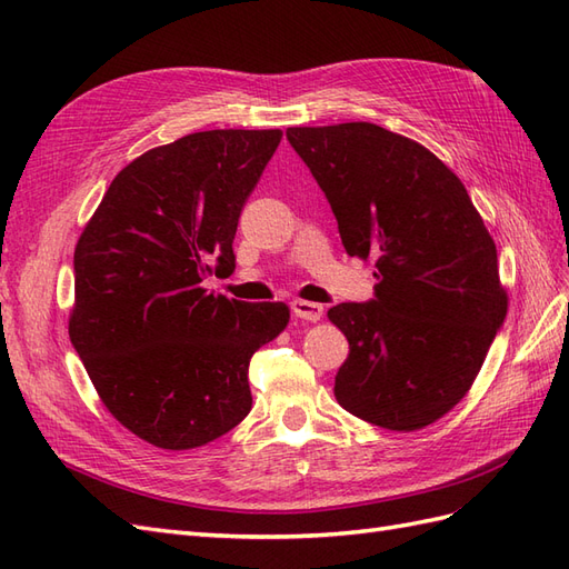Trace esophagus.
I'll list each match as a JSON object with an SVG mask.
<instances>
[{"label": "esophagus", "instance_id": "obj_1", "mask_svg": "<svg viewBox=\"0 0 569 569\" xmlns=\"http://www.w3.org/2000/svg\"><path fill=\"white\" fill-rule=\"evenodd\" d=\"M290 310H293L296 317L308 319V322H319L325 315V308L319 302H310V300H293L290 302Z\"/></svg>", "mask_w": 569, "mask_h": 569}]
</instances>
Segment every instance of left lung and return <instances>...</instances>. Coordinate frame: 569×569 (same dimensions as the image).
Listing matches in <instances>:
<instances>
[{
    "mask_svg": "<svg viewBox=\"0 0 569 569\" xmlns=\"http://www.w3.org/2000/svg\"><path fill=\"white\" fill-rule=\"evenodd\" d=\"M346 252L375 259V298L327 315L348 339L333 395L348 413L420 430L466 397L507 315L498 250L461 180L370 122L288 127Z\"/></svg>",
    "mask_w": 569,
    "mask_h": 569,
    "instance_id": "left-lung-1",
    "label": "left lung"
}]
</instances>
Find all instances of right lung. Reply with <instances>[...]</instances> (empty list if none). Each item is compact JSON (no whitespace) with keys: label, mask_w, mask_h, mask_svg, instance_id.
I'll return each instance as SVG.
<instances>
[{"label":"right lung","mask_w":569,"mask_h":569,"mask_svg":"<svg viewBox=\"0 0 569 569\" xmlns=\"http://www.w3.org/2000/svg\"><path fill=\"white\" fill-rule=\"evenodd\" d=\"M281 129H211L122 168L74 250L69 339L106 409L153 447L213 442L252 409L247 368L286 329L283 302L207 293Z\"/></svg>","instance_id":"1"}]
</instances>
